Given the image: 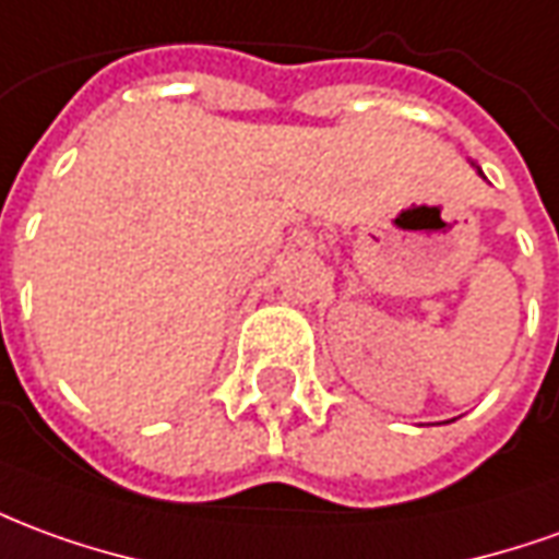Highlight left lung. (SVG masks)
I'll use <instances>...</instances> for the list:
<instances>
[{
	"mask_svg": "<svg viewBox=\"0 0 559 559\" xmlns=\"http://www.w3.org/2000/svg\"><path fill=\"white\" fill-rule=\"evenodd\" d=\"M472 166H475V163H472ZM475 171H478V175H481V178H484V171H481V169H478V166H475Z\"/></svg>",
	"mask_w": 559,
	"mask_h": 559,
	"instance_id": "1",
	"label": "left lung"
}]
</instances>
